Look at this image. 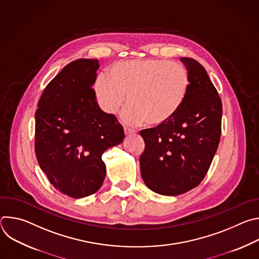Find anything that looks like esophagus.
Listing matches in <instances>:
<instances>
[{"label": "esophagus", "instance_id": "34e87169", "mask_svg": "<svg viewBox=\"0 0 259 259\" xmlns=\"http://www.w3.org/2000/svg\"><path fill=\"white\" fill-rule=\"evenodd\" d=\"M124 132H125V135L126 136H132L135 134V131L134 130H131L129 128H124Z\"/></svg>", "mask_w": 259, "mask_h": 259}]
</instances>
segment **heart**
Masks as SVG:
<instances>
[{"instance_id": "1", "label": "heart", "mask_w": 259, "mask_h": 259, "mask_svg": "<svg viewBox=\"0 0 259 259\" xmlns=\"http://www.w3.org/2000/svg\"><path fill=\"white\" fill-rule=\"evenodd\" d=\"M94 83L98 104L109 115H116L128 104L124 120L130 125L145 122L160 127L180 110L190 89V75L182 64L164 59H129L107 69Z\"/></svg>"}]
</instances>
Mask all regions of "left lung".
Instances as JSON below:
<instances>
[{"instance_id":"8db88e82","label":"left lung","mask_w":259,"mask_h":259,"mask_svg":"<svg viewBox=\"0 0 259 259\" xmlns=\"http://www.w3.org/2000/svg\"><path fill=\"white\" fill-rule=\"evenodd\" d=\"M190 75V89L178 114L167 124L140 131L145 149L140 172L146 187L162 196H178L198 187L220 140L221 104L206 69L181 57Z\"/></svg>"}]
</instances>
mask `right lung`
Here are the masks:
<instances>
[{"label":"right lung","mask_w":259,"mask_h":259,"mask_svg":"<svg viewBox=\"0 0 259 259\" xmlns=\"http://www.w3.org/2000/svg\"><path fill=\"white\" fill-rule=\"evenodd\" d=\"M97 59L65 65L45 88L35 112V156L52 186L81 199L102 186L106 168L101 159L125 138L114 115L98 106L94 90Z\"/></svg>","instance_id":"1"}]
</instances>
